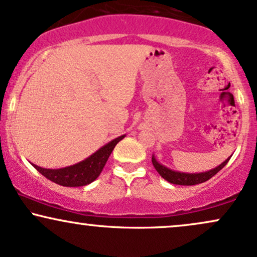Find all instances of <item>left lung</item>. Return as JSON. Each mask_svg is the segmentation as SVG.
I'll use <instances>...</instances> for the list:
<instances>
[{"mask_svg":"<svg viewBox=\"0 0 257 257\" xmlns=\"http://www.w3.org/2000/svg\"><path fill=\"white\" fill-rule=\"evenodd\" d=\"M232 156H229L228 158L226 159L225 162L217 166L214 169L208 170V172L203 173H182V172H176V170L170 169V168H167L163 164H161L156 159L155 156H152V164L153 167L156 168L159 175L162 176L164 180H167L168 182L174 185H182V186H192V185H198L202 184V182L208 181L209 179H211L216 173H219L223 167L226 166L227 162L229 161Z\"/></svg>","mask_w":257,"mask_h":257,"instance_id":"obj_1","label":"left lung"}]
</instances>
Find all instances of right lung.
<instances>
[{"label":"right lung","instance_id":"add662e5","mask_svg":"<svg viewBox=\"0 0 257 257\" xmlns=\"http://www.w3.org/2000/svg\"><path fill=\"white\" fill-rule=\"evenodd\" d=\"M124 137L125 135H122V137L113 139L108 144L100 147L98 151L94 152L84 161L73 166L60 168V169H46L36 164H31L47 179L65 187H79V186L89 185L100 175L114 146Z\"/></svg>","mask_w":257,"mask_h":257}]
</instances>
